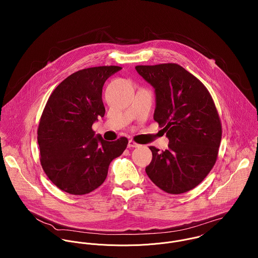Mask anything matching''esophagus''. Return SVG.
Returning <instances> with one entry per match:
<instances>
[{
    "instance_id": "obj_1",
    "label": "esophagus",
    "mask_w": 258,
    "mask_h": 258,
    "mask_svg": "<svg viewBox=\"0 0 258 258\" xmlns=\"http://www.w3.org/2000/svg\"><path fill=\"white\" fill-rule=\"evenodd\" d=\"M141 145H139V144H137L136 142H134L133 140H129V142H128V148H138L140 147Z\"/></svg>"
}]
</instances>
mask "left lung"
I'll return each mask as SVG.
<instances>
[{
	"instance_id": "obj_1",
	"label": "left lung",
	"mask_w": 258,
	"mask_h": 258,
	"mask_svg": "<svg viewBox=\"0 0 258 258\" xmlns=\"http://www.w3.org/2000/svg\"><path fill=\"white\" fill-rule=\"evenodd\" d=\"M135 69L155 89L154 120L169 139L162 153L149 147L148 177L169 194H183L202 183L216 164L221 140L216 105L206 86L179 64Z\"/></svg>"
}]
</instances>
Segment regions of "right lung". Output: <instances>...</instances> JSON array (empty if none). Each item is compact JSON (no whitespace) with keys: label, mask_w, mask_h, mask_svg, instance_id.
I'll return each instance as SVG.
<instances>
[{"label":"right lung","mask_w":258,"mask_h":258,"mask_svg":"<svg viewBox=\"0 0 258 258\" xmlns=\"http://www.w3.org/2000/svg\"><path fill=\"white\" fill-rule=\"evenodd\" d=\"M120 67L81 70L67 77L50 94L40 117L37 143L48 179L61 190L85 195L103 184L111 161L124 152L128 140L106 141L92 124L103 117L102 87Z\"/></svg>","instance_id":"right-lung-1"}]
</instances>
